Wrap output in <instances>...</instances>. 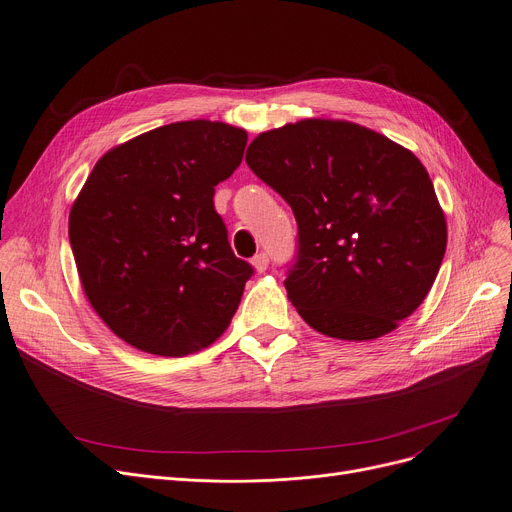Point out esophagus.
Masks as SVG:
<instances>
[{
	"instance_id": "1",
	"label": "esophagus",
	"mask_w": 512,
	"mask_h": 512,
	"mask_svg": "<svg viewBox=\"0 0 512 512\" xmlns=\"http://www.w3.org/2000/svg\"><path fill=\"white\" fill-rule=\"evenodd\" d=\"M253 265H255V270H257L259 274L265 272L267 265H270V255H267V253H257V255L253 257Z\"/></svg>"
}]
</instances>
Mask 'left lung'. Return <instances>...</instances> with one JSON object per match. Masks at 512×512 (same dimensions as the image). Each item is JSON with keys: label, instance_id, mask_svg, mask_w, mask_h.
<instances>
[{"label": "left lung", "instance_id": "1", "mask_svg": "<svg viewBox=\"0 0 512 512\" xmlns=\"http://www.w3.org/2000/svg\"><path fill=\"white\" fill-rule=\"evenodd\" d=\"M247 164L292 207L297 257L284 286L313 330L373 340L423 303L446 220L409 149L353 122L301 120L261 132Z\"/></svg>", "mask_w": 512, "mask_h": 512}]
</instances>
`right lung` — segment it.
<instances>
[{"instance_id":"right-lung-1","label":"right lung","mask_w":512,"mask_h":512,"mask_svg":"<svg viewBox=\"0 0 512 512\" xmlns=\"http://www.w3.org/2000/svg\"><path fill=\"white\" fill-rule=\"evenodd\" d=\"M247 132L191 120L107 151L68 220L85 294L139 351L182 357L218 340L253 265L230 249L215 186L240 166Z\"/></svg>"}]
</instances>
